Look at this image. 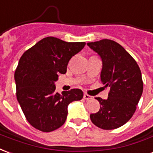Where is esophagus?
Instances as JSON below:
<instances>
[{
    "instance_id": "obj_1",
    "label": "esophagus",
    "mask_w": 153,
    "mask_h": 153,
    "mask_svg": "<svg viewBox=\"0 0 153 153\" xmlns=\"http://www.w3.org/2000/svg\"><path fill=\"white\" fill-rule=\"evenodd\" d=\"M84 99L86 100H90L92 99V96H90V95H89L87 94H84Z\"/></svg>"
}]
</instances>
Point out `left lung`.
<instances>
[{"label":"left lung","instance_id":"obj_1","mask_svg":"<svg viewBox=\"0 0 153 153\" xmlns=\"http://www.w3.org/2000/svg\"><path fill=\"white\" fill-rule=\"evenodd\" d=\"M87 45L101 58V81L104 87H110L107 100L95 98L101 106L99 112L90 114V120L102 130L117 129L135 112L143 90L141 71L133 57L116 41L103 39Z\"/></svg>","mask_w":153,"mask_h":153}]
</instances>
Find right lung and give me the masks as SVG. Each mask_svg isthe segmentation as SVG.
<instances>
[{"instance_id":"1","label":"right lung","mask_w":153,"mask_h":153,"mask_svg":"<svg viewBox=\"0 0 153 153\" xmlns=\"http://www.w3.org/2000/svg\"><path fill=\"white\" fill-rule=\"evenodd\" d=\"M85 45V42H66L48 36L21 56L14 73L16 96L34 128L43 132L57 130L65 122L69 103L83 98L80 89L58 93L54 82L59 74H65L69 60Z\"/></svg>"}]
</instances>
